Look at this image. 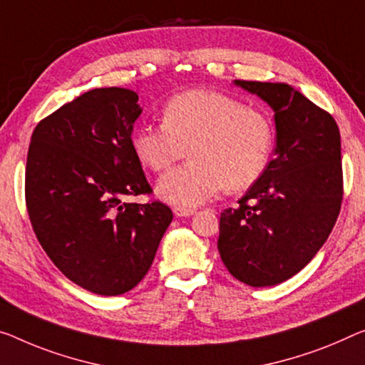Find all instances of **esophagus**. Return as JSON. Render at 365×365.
<instances>
[{"instance_id":"34e87169","label":"esophagus","mask_w":365,"mask_h":365,"mask_svg":"<svg viewBox=\"0 0 365 365\" xmlns=\"http://www.w3.org/2000/svg\"><path fill=\"white\" fill-rule=\"evenodd\" d=\"M173 212H175L176 217H190L195 214L194 209H186V207H175Z\"/></svg>"}]
</instances>
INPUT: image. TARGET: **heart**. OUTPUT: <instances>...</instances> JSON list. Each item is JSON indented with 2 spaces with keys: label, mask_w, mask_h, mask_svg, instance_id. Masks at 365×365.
<instances>
[{
  "label": "heart",
  "mask_w": 365,
  "mask_h": 365,
  "mask_svg": "<svg viewBox=\"0 0 365 365\" xmlns=\"http://www.w3.org/2000/svg\"><path fill=\"white\" fill-rule=\"evenodd\" d=\"M276 147L266 112L210 89L173 96L163 124L138 127L132 148L140 163L165 171L189 150L190 161L161 176L158 195L179 207H195L228 187L246 189L264 175Z\"/></svg>",
  "instance_id": "obj_1"
}]
</instances>
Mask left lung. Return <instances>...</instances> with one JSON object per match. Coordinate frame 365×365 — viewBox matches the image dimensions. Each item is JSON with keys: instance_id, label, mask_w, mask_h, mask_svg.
I'll return each instance as SVG.
<instances>
[{"instance_id": "8db88e82", "label": "left lung", "mask_w": 365, "mask_h": 365, "mask_svg": "<svg viewBox=\"0 0 365 365\" xmlns=\"http://www.w3.org/2000/svg\"><path fill=\"white\" fill-rule=\"evenodd\" d=\"M271 106L276 150L264 175L220 215L218 253L235 279L277 285L324 245L343 200L341 135L331 114L285 83L237 80Z\"/></svg>"}]
</instances>
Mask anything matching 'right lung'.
Listing matches in <instances>:
<instances>
[{
  "instance_id": "add662e5",
  "label": "right lung",
  "mask_w": 365,
  "mask_h": 365,
  "mask_svg": "<svg viewBox=\"0 0 365 365\" xmlns=\"http://www.w3.org/2000/svg\"><path fill=\"white\" fill-rule=\"evenodd\" d=\"M138 94L96 88L34 128L26 205L38 243L61 272L98 295L132 290L148 272L173 212L150 194L132 130Z\"/></svg>"
}]
</instances>
